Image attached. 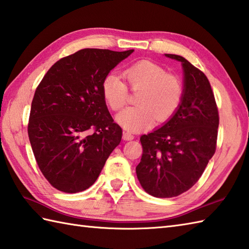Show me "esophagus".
Here are the masks:
<instances>
[{"instance_id": "esophagus-1", "label": "esophagus", "mask_w": 249, "mask_h": 249, "mask_svg": "<svg viewBox=\"0 0 249 249\" xmlns=\"http://www.w3.org/2000/svg\"><path fill=\"white\" fill-rule=\"evenodd\" d=\"M135 136L131 134V133H128V131H124L123 133V139L124 140H133Z\"/></svg>"}]
</instances>
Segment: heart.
I'll list each match as a JSON object with an SVG mask.
<instances>
[{
	"label": "heart",
	"instance_id": "obj_1",
	"mask_svg": "<svg viewBox=\"0 0 249 249\" xmlns=\"http://www.w3.org/2000/svg\"><path fill=\"white\" fill-rule=\"evenodd\" d=\"M131 90H140L136 99L139 106L129 107L116 116L118 123L129 131H138L167 122L176 113L183 98L181 80L158 63L139 60L123 72ZM102 97L111 110L119 111L126 105L128 89L116 74H108L101 84Z\"/></svg>",
	"mask_w": 249,
	"mask_h": 249
}]
</instances>
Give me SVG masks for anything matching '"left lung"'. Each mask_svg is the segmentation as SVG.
<instances>
[{"label": "left lung", "instance_id": "left-lung-1", "mask_svg": "<svg viewBox=\"0 0 249 249\" xmlns=\"http://www.w3.org/2000/svg\"><path fill=\"white\" fill-rule=\"evenodd\" d=\"M181 62L183 98L162 127L140 137L142 157L136 167L141 187L154 197H174L197 182L216 151L219 114L211 83L186 58Z\"/></svg>", "mask_w": 249, "mask_h": 249}]
</instances>
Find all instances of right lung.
Returning <instances> with one entry per match:
<instances>
[{"label":"right lung","mask_w":249,"mask_h":249,"mask_svg":"<svg viewBox=\"0 0 249 249\" xmlns=\"http://www.w3.org/2000/svg\"><path fill=\"white\" fill-rule=\"evenodd\" d=\"M134 50L84 48L51 67L36 87L28 135L44 177L66 193L89 189L121 142L101 84Z\"/></svg>","instance_id":"add662e5"}]
</instances>
